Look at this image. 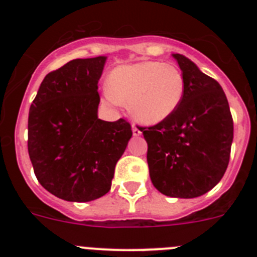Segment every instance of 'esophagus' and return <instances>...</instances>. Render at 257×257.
<instances>
[{"mask_svg":"<svg viewBox=\"0 0 257 257\" xmlns=\"http://www.w3.org/2000/svg\"><path fill=\"white\" fill-rule=\"evenodd\" d=\"M133 134H134V136H139V135H142V131H140L139 127H136L135 124H133Z\"/></svg>","mask_w":257,"mask_h":257,"instance_id":"1","label":"esophagus"}]
</instances>
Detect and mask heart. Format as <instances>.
I'll list each match as a JSON object with an SVG mask.
<instances>
[{"instance_id":"1","label":"heart","mask_w":257,"mask_h":257,"mask_svg":"<svg viewBox=\"0 0 257 257\" xmlns=\"http://www.w3.org/2000/svg\"><path fill=\"white\" fill-rule=\"evenodd\" d=\"M184 91L185 81L176 65L142 61L115 68L105 96L113 104L126 101L138 121L153 124L169 118L178 109Z\"/></svg>"}]
</instances>
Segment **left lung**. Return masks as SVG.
Instances as JSON below:
<instances>
[{
    "label": "left lung",
    "mask_w": 257,
    "mask_h": 257,
    "mask_svg": "<svg viewBox=\"0 0 257 257\" xmlns=\"http://www.w3.org/2000/svg\"><path fill=\"white\" fill-rule=\"evenodd\" d=\"M185 81L178 109L154 126L140 127L148 143L151 180L157 190L175 198H196L224 176L230 158L233 117L216 79L174 54Z\"/></svg>",
    "instance_id": "8db88e82"
}]
</instances>
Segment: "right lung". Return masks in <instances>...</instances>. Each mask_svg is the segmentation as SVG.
<instances>
[{
    "instance_id": "1",
    "label": "right lung",
    "mask_w": 257,
    "mask_h": 257,
    "mask_svg": "<svg viewBox=\"0 0 257 257\" xmlns=\"http://www.w3.org/2000/svg\"><path fill=\"white\" fill-rule=\"evenodd\" d=\"M105 59H74L50 72L29 109L28 153L36 178L64 201L88 202L106 194L133 136L123 118H97V82Z\"/></svg>"
}]
</instances>
